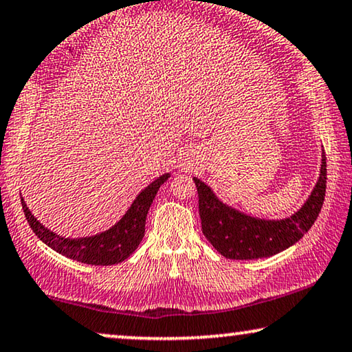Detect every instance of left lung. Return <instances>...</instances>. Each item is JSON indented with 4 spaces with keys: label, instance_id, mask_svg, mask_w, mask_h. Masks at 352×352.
Masks as SVG:
<instances>
[{
    "label": "left lung",
    "instance_id": "1",
    "mask_svg": "<svg viewBox=\"0 0 352 352\" xmlns=\"http://www.w3.org/2000/svg\"><path fill=\"white\" fill-rule=\"evenodd\" d=\"M199 194L202 232L223 257L254 260L275 255L298 243L320 213L327 190V157L322 155L320 177L307 202L299 212L285 220L267 221L239 213L215 197L212 189L194 177Z\"/></svg>",
    "mask_w": 352,
    "mask_h": 352
}]
</instances>
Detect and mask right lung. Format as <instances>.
Segmentation results:
<instances>
[{
  "mask_svg": "<svg viewBox=\"0 0 352 352\" xmlns=\"http://www.w3.org/2000/svg\"><path fill=\"white\" fill-rule=\"evenodd\" d=\"M170 175L160 176L152 184L137 195L134 204L127 210V213L102 234L82 237V239H69L61 237L56 232L50 231L27 208L24 199H21L22 210L35 236L45 244L50 245L61 255H66L77 262L87 263V265H115L121 263L137 249L145 234V218H147L148 208L152 205L155 195H157L160 186L165 182Z\"/></svg>",
  "mask_w": 352,
  "mask_h": 352,
  "instance_id": "right-lung-1",
  "label": "right lung"
}]
</instances>
